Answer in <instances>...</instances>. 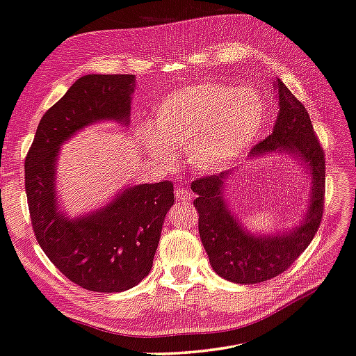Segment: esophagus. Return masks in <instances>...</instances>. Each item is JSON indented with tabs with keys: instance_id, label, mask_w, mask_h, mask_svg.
Wrapping results in <instances>:
<instances>
[{
	"instance_id": "1",
	"label": "esophagus",
	"mask_w": 356,
	"mask_h": 356,
	"mask_svg": "<svg viewBox=\"0 0 356 356\" xmlns=\"http://www.w3.org/2000/svg\"><path fill=\"white\" fill-rule=\"evenodd\" d=\"M174 195H176V199H177V200H190V199H191L190 190L184 188V186H177L176 191H174Z\"/></svg>"
}]
</instances>
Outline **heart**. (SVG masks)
<instances>
[{"mask_svg": "<svg viewBox=\"0 0 356 356\" xmlns=\"http://www.w3.org/2000/svg\"><path fill=\"white\" fill-rule=\"evenodd\" d=\"M264 121L266 104L257 90L196 82L160 99L141 138L160 163H172L171 147H186L193 170L211 174L234 165L260 137Z\"/></svg>", "mask_w": 356, "mask_h": 356, "instance_id": "obj_1", "label": "heart"}]
</instances>
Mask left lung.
Segmentation results:
<instances>
[{
    "label": "left lung",
    "mask_w": 356,
    "mask_h": 356,
    "mask_svg": "<svg viewBox=\"0 0 356 356\" xmlns=\"http://www.w3.org/2000/svg\"><path fill=\"white\" fill-rule=\"evenodd\" d=\"M274 87L280 107L274 131L250 151V157L283 152L305 168L312 193L302 221L282 234L254 235L245 230L224 197L225 185L238 168L193 180L191 184V190L197 195L195 207L199 213L200 241L211 268L222 279L241 285H255L285 273L312 243L324 213V151L302 102L279 77H275Z\"/></svg>",
    "instance_id": "left-lung-1"
}]
</instances>
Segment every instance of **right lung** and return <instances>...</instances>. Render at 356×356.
Segmentation results:
<instances>
[{
	"label": "right lung",
	"instance_id": "1",
	"mask_svg": "<svg viewBox=\"0 0 356 356\" xmlns=\"http://www.w3.org/2000/svg\"><path fill=\"white\" fill-rule=\"evenodd\" d=\"M134 88V74L79 77L42 116L26 156L24 186L38 244L67 279L96 293H121L149 274L174 186H127L101 209L70 218L56 191L57 159L60 146L93 122L127 126Z\"/></svg>",
	"mask_w": 356,
	"mask_h": 356
}]
</instances>
